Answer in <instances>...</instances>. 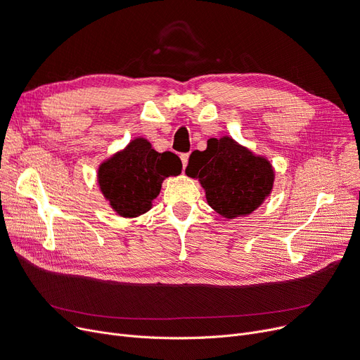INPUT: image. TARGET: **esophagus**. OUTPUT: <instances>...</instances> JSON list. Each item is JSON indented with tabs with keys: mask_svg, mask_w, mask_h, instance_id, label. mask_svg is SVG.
<instances>
[{
	"mask_svg": "<svg viewBox=\"0 0 360 360\" xmlns=\"http://www.w3.org/2000/svg\"><path fill=\"white\" fill-rule=\"evenodd\" d=\"M188 159H190V153H182L181 155V160H182V167L185 169L188 165Z\"/></svg>",
	"mask_w": 360,
	"mask_h": 360,
	"instance_id": "esophagus-1",
	"label": "esophagus"
}]
</instances>
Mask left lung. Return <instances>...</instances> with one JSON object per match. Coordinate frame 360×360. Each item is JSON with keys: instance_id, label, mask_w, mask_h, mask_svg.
<instances>
[{"instance_id": "1", "label": "left lung", "mask_w": 360, "mask_h": 360, "mask_svg": "<svg viewBox=\"0 0 360 360\" xmlns=\"http://www.w3.org/2000/svg\"><path fill=\"white\" fill-rule=\"evenodd\" d=\"M185 174L198 178L207 202L228 219L252 213L270 194L274 178L266 159L229 137L210 139L204 151H193Z\"/></svg>"}]
</instances>
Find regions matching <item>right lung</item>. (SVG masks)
I'll use <instances>...</instances> for the list:
<instances>
[{
  "instance_id": "obj_1",
  "label": "right lung",
  "mask_w": 360,
  "mask_h": 360,
  "mask_svg": "<svg viewBox=\"0 0 360 360\" xmlns=\"http://www.w3.org/2000/svg\"><path fill=\"white\" fill-rule=\"evenodd\" d=\"M181 159L172 151L158 153L143 139L131 141L99 169V185L106 200L124 217L146 213L169 175H179Z\"/></svg>"
}]
</instances>
